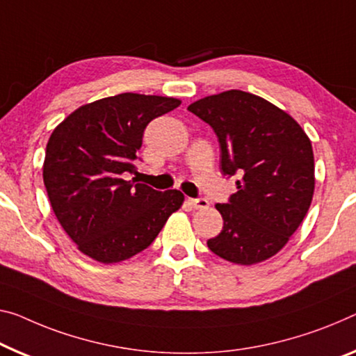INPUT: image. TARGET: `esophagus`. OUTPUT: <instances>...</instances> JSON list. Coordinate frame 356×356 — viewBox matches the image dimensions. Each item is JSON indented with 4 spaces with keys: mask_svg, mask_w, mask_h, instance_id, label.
I'll use <instances>...</instances> for the list:
<instances>
[{
    "mask_svg": "<svg viewBox=\"0 0 356 356\" xmlns=\"http://www.w3.org/2000/svg\"><path fill=\"white\" fill-rule=\"evenodd\" d=\"M188 202L194 207L195 210H204V209H207V207L210 205L209 200L202 199V197H200V199H188Z\"/></svg>",
    "mask_w": 356,
    "mask_h": 356,
    "instance_id": "esophagus-1",
    "label": "esophagus"
}]
</instances>
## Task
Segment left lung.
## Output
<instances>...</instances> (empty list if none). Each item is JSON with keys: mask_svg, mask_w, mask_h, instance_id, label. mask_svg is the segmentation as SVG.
<instances>
[{"mask_svg": "<svg viewBox=\"0 0 356 356\" xmlns=\"http://www.w3.org/2000/svg\"><path fill=\"white\" fill-rule=\"evenodd\" d=\"M221 146V170L240 175L229 204H216L222 231L207 245L220 258L253 266L275 256L307 215L315 191L314 149L304 129L270 102L226 90L191 103Z\"/></svg>", "mask_w": 356, "mask_h": 356, "instance_id": "8db88e82", "label": "left lung"}]
</instances>
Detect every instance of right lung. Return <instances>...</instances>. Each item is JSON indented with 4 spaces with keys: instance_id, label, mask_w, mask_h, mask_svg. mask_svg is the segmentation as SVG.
<instances>
[{
    "instance_id": "right-lung-1",
    "label": "right lung",
    "mask_w": 356,
    "mask_h": 356,
    "mask_svg": "<svg viewBox=\"0 0 356 356\" xmlns=\"http://www.w3.org/2000/svg\"><path fill=\"white\" fill-rule=\"evenodd\" d=\"M181 105L125 92L79 106L49 136L42 179L60 226L89 258L121 262L149 247L184 195L129 181L146 125Z\"/></svg>"
}]
</instances>
